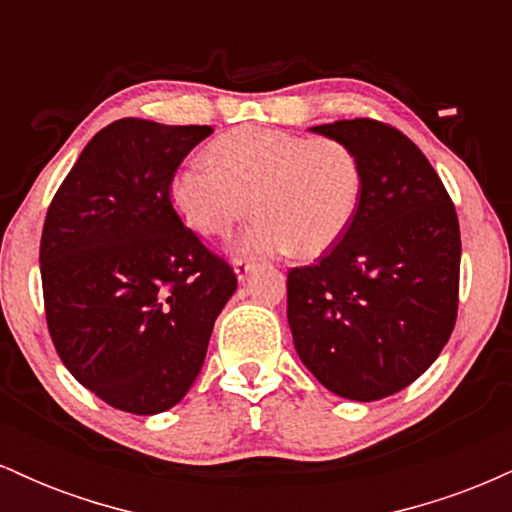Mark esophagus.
<instances>
[{
    "instance_id": "obj_1",
    "label": "esophagus",
    "mask_w": 512,
    "mask_h": 512,
    "mask_svg": "<svg viewBox=\"0 0 512 512\" xmlns=\"http://www.w3.org/2000/svg\"><path fill=\"white\" fill-rule=\"evenodd\" d=\"M252 267H255V262L248 260V257H236V260H233V269H236L240 281H243L245 276L252 272Z\"/></svg>"
}]
</instances>
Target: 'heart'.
<instances>
[{
    "instance_id": "heart-1",
    "label": "heart",
    "mask_w": 512,
    "mask_h": 512,
    "mask_svg": "<svg viewBox=\"0 0 512 512\" xmlns=\"http://www.w3.org/2000/svg\"><path fill=\"white\" fill-rule=\"evenodd\" d=\"M209 158L214 166L190 163L175 175L173 207L199 236H226L255 207L260 216L238 240L252 255H322L361 202V163L337 139L240 127L214 139Z\"/></svg>"
}]
</instances>
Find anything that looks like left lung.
Listing matches in <instances>:
<instances>
[{"instance_id": "8db88e82", "label": "left lung", "mask_w": 512, "mask_h": 512, "mask_svg": "<svg viewBox=\"0 0 512 512\" xmlns=\"http://www.w3.org/2000/svg\"><path fill=\"white\" fill-rule=\"evenodd\" d=\"M313 132L344 142L363 190L346 233L286 281L298 356L334 395L404 390L448 344L460 301V221L443 180L407 134L373 117Z\"/></svg>"}]
</instances>
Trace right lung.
<instances>
[{"mask_svg": "<svg viewBox=\"0 0 512 512\" xmlns=\"http://www.w3.org/2000/svg\"><path fill=\"white\" fill-rule=\"evenodd\" d=\"M211 132L115 120L86 144L45 216L52 344L86 390L129 414H158L187 395L238 286L170 202L182 158Z\"/></svg>", "mask_w": 512, "mask_h": 512, "instance_id": "1", "label": "right lung"}]
</instances>
